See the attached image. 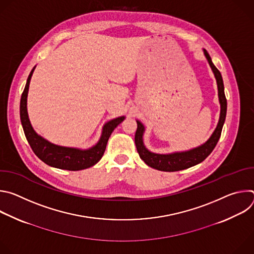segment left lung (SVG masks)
Returning a JSON list of instances; mask_svg holds the SVG:
<instances>
[{
  "instance_id": "obj_1",
  "label": "left lung",
  "mask_w": 254,
  "mask_h": 254,
  "mask_svg": "<svg viewBox=\"0 0 254 254\" xmlns=\"http://www.w3.org/2000/svg\"><path fill=\"white\" fill-rule=\"evenodd\" d=\"M204 54L214 72V75L217 80V85H218V95H219V101L221 104L219 123L217 125V127L214 130L211 137L203 144V146L193 149L189 152H184V153L158 155V154L149 152L146 148H144L143 142H142V133L144 128H143V126L137 121L136 122L137 128L134 135L135 147L140 159L151 168L157 169L159 171H164V172H176V171L185 170L190 167H193L203 162L212 153V151L214 150L217 142H218L220 138L222 127L226 118L227 99L224 93V84H223V79H222L220 71L213 64L211 57L206 50H204Z\"/></svg>"
}]
</instances>
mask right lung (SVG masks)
<instances>
[{
	"mask_svg": "<svg viewBox=\"0 0 254 254\" xmlns=\"http://www.w3.org/2000/svg\"><path fill=\"white\" fill-rule=\"evenodd\" d=\"M35 67L30 72V74L27 79V83L25 85L24 91L21 96L20 101V118L22 127L26 135V138L30 144L31 149L35 153L41 161H43L45 164L62 169V170H68V171H79L84 170L89 167H92L95 165L103 156L107 140L110 138L112 132L114 129L125 120V117L118 118L116 120H113L108 122L102 131V135L97 142L96 146L89 150L80 151L76 149L71 148H64L59 147L56 144H53L40 135L36 133L30 124V121L28 119V113H27V95H28V89H29V83L32 76V73Z\"/></svg>",
	"mask_w": 254,
	"mask_h": 254,
	"instance_id": "obj_1",
	"label": "right lung"
}]
</instances>
